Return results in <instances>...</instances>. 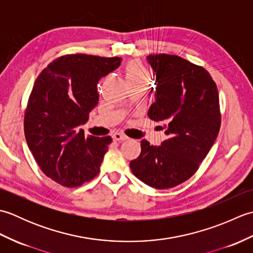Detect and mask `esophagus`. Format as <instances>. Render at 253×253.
Listing matches in <instances>:
<instances>
[{"instance_id":"obj_1","label":"esophagus","mask_w":253,"mask_h":253,"mask_svg":"<svg viewBox=\"0 0 253 253\" xmlns=\"http://www.w3.org/2000/svg\"><path fill=\"white\" fill-rule=\"evenodd\" d=\"M112 138L116 141H123V140H126L127 136H125L124 133H121V132H114L112 135Z\"/></svg>"}]
</instances>
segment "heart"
I'll return each instance as SVG.
<instances>
[{"label": "heart", "mask_w": 253, "mask_h": 253, "mask_svg": "<svg viewBox=\"0 0 253 253\" xmlns=\"http://www.w3.org/2000/svg\"><path fill=\"white\" fill-rule=\"evenodd\" d=\"M125 77L127 83L129 84L139 83H150V75L148 71L138 61H132L128 64L125 69Z\"/></svg>", "instance_id": "b5f03b06"}]
</instances>
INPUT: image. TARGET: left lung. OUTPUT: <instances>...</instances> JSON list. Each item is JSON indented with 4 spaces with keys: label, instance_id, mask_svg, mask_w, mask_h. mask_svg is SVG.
Here are the masks:
<instances>
[{
    "label": "left lung",
    "instance_id": "1",
    "mask_svg": "<svg viewBox=\"0 0 253 253\" xmlns=\"http://www.w3.org/2000/svg\"><path fill=\"white\" fill-rule=\"evenodd\" d=\"M147 60L157 84L148 116L164 124L161 128L169 138L161 146L141 140V153L130 169L144 184L169 189L196 173L216 140L221 127L218 92L208 71L180 56L151 54Z\"/></svg>",
    "mask_w": 253,
    "mask_h": 253
}]
</instances>
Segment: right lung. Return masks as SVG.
I'll return each instance as SVG.
<instances>
[{"instance_id": "right-lung-1", "label": "right lung", "mask_w": 253, "mask_h": 253, "mask_svg": "<svg viewBox=\"0 0 253 253\" xmlns=\"http://www.w3.org/2000/svg\"><path fill=\"white\" fill-rule=\"evenodd\" d=\"M121 57L68 54L51 62L36 79L24 130L43 173L64 187H78L99 174L112 138L84 136L79 126L99 102V80L121 65Z\"/></svg>"}]
</instances>
